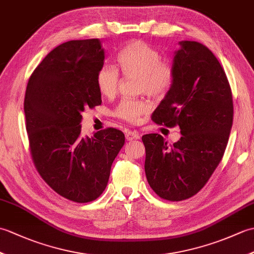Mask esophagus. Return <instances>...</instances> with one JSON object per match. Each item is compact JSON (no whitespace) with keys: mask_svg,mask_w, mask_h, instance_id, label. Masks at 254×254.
I'll list each match as a JSON object with an SVG mask.
<instances>
[{"mask_svg":"<svg viewBox=\"0 0 254 254\" xmlns=\"http://www.w3.org/2000/svg\"><path fill=\"white\" fill-rule=\"evenodd\" d=\"M126 138L127 139V141H132V139H137V138H139V134L136 131L127 130L126 131Z\"/></svg>","mask_w":254,"mask_h":254,"instance_id":"obj_1","label":"esophagus"}]
</instances>
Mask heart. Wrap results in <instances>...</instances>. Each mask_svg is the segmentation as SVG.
Instances as JSON below:
<instances>
[{
  "label": "heart",
  "mask_w": 254,
  "mask_h": 254,
  "mask_svg": "<svg viewBox=\"0 0 254 254\" xmlns=\"http://www.w3.org/2000/svg\"><path fill=\"white\" fill-rule=\"evenodd\" d=\"M160 53L143 40H134L118 53L117 61L122 74L138 78V90L153 97H163L174 87L176 69L170 62L161 61ZM96 83L102 96L113 97L120 85L119 71L109 64L102 65L97 73ZM147 101L123 98L113 115L123 121L135 123L149 111Z\"/></svg>",
  "instance_id": "obj_1"
}]
</instances>
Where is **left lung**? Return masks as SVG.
<instances>
[{
	"instance_id": "left-lung-1",
	"label": "left lung",
	"mask_w": 254,
	"mask_h": 254,
	"mask_svg": "<svg viewBox=\"0 0 254 254\" xmlns=\"http://www.w3.org/2000/svg\"><path fill=\"white\" fill-rule=\"evenodd\" d=\"M176 52V82L152 120L182 134L169 145L159 134H145V174L154 192L183 201L201 190L222 160L233 126V93L224 68L207 47L181 41Z\"/></svg>"
}]
</instances>
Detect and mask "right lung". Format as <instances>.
Segmentation results:
<instances>
[{
  "instance_id": "add662e5",
  "label": "right lung",
  "mask_w": 254,
  "mask_h": 254,
  "mask_svg": "<svg viewBox=\"0 0 254 254\" xmlns=\"http://www.w3.org/2000/svg\"><path fill=\"white\" fill-rule=\"evenodd\" d=\"M99 39L71 40L55 48L30 75L24 111L36 169L52 190L76 203L99 197L124 144L120 130L82 135V112L101 105L96 77L104 65Z\"/></svg>"
}]
</instances>
